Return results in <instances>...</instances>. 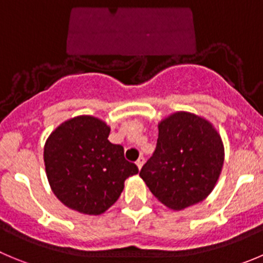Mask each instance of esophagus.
Returning a JSON list of instances; mask_svg holds the SVG:
<instances>
[{"label": "esophagus", "instance_id": "34e87169", "mask_svg": "<svg viewBox=\"0 0 263 263\" xmlns=\"http://www.w3.org/2000/svg\"><path fill=\"white\" fill-rule=\"evenodd\" d=\"M136 164H137V166H138V169H141V167L143 166V164H144V157L143 156H139V159L137 160Z\"/></svg>", "mask_w": 263, "mask_h": 263}]
</instances>
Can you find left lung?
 Segmentation results:
<instances>
[{
    "label": "left lung",
    "instance_id": "left-lung-1",
    "mask_svg": "<svg viewBox=\"0 0 263 263\" xmlns=\"http://www.w3.org/2000/svg\"><path fill=\"white\" fill-rule=\"evenodd\" d=\"M223 160V143L213 125L190 112H176L159 124L156 149L139 176L159 201L182 211L213 191Z\"/></svg>",
    "mask_w": 263,
    "mask_h": 263
}]
</instances>
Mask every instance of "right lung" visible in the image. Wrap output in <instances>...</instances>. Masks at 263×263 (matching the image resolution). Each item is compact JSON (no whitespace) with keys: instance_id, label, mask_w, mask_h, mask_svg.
<instances>
[{"instance_id":"1","label":"right lung","mask_w":263,"mask_h":263,"mask_svg":"<svg viewBox=\"0 0 263 263\" xmlns=\"http://www.w3.org/2000/svg\"><path fill=\"white\" fill-rule=\"evenodd\" d=\"M109 130L97 117L77 116L59 125L45 143L50 187L80 213H104L120 197L125 179L139 172L124 157V147L108 141Z\"/></svg>"}]
</instances>
